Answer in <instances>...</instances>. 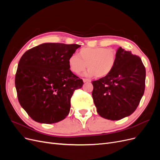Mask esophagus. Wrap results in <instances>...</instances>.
Masks as SVG:
<instances>
[{
  "label": "esophagus",
  "instance_id": "34e87169",
  "mask_svg": "<svg viewBox=\"0 0 160 160\" xmlns=\"http://www.w3.org/2000/svg\"><path fill=\"white\" fill-rule=\"evenodd\" d=\"M83 81L84 83H89V82H91V80L89 79H83Z\"/></svg>",
  "mask_w": 160,
  "mask_h": 160
}]
</instances>
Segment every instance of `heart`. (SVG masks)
<instances>
[{
  "instance_id": "obj_1",
  "label": "heart",
  "mask_w": 160,
  "mask_h": 160,
  "mask_svg": "<svg viewBox=\"0 0 160 160\" xmlns=\"http://www.w3.org/2000/svg\"><path fill=\"white\" fill-rule=\"evenodd\" d=\"M78 56L71 55L68 59L70 70L80 74L88 65V75L96 78H103L114 69L117 61V53L113 49L103 47H85L78 52Z\"/></svg>"
}]
</instances>
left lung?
I'll list each match as a JSON object with an SVG mask.
<instances>
[{"label": "left lung", "mask_w": 160, "mask_h": 160, "mask_svg": "<svg viewBox=\"0 0 160 160\" xmlns=\"http://www.w3.org/2000/svg\"><path fill=\"white\" fill-rule=\"evenodd\" d=\"M110 73L91 82L92 96L98 114L105 119L119 120L132 115L145 91L146 68L142 59L122 47Z\"/></svg>", "instance_id": "obj_1"}]
</instances>
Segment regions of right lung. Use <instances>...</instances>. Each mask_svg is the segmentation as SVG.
I'll list each match as a JSON object with an SVG mask.
<instances>
[{
    "instance_id": "right-lung-1",
    "label": "right lung",
    "mask_w": 160,
    "mask_h": 160,
    "mask_svg": "<svg viewBox=\"0 0 160 160\" xmlns=\"http://www.w3.org/2000/svg\"><path fill=\"white\" fill-rule=\"evenodd\" d=\"M80 47L43 43L21 57L15 75L17 97L21 107L34 121L51 124L68 115L71 97L83 85L68 65L69 58Z\"/></svg>"
}]
</instances>
